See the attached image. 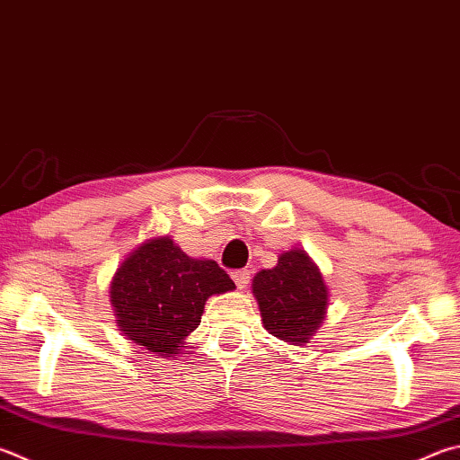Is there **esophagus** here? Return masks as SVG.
Segmentation results:
<instances>
[{"label": "esophagus", "mask_w": 460, "mask_h": 460, "mask_svg": "<svg viewBox=\"0 0 460 460\" xmlns=\"http://www.w3.org/2000/svg\"><path fill=\"white\" fill-rule=\"evenodd\" d=\"M249 279H252V271H249V270H239V271L233 273V281L237 283L239 289H245Z\"/></svg>", "instance_id": "esophagus-1"}]
</instances>
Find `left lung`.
Here are the masks:
<instances>
[{
    "mask_svg": "<svg viewBox=\"0 0 460 460\" xmlns=\"http://www.w3.org/2000/svg\"><path fill=\"white\" fill-rule=\"evenodd\" d=\"M253 296L265 330L288 344L312 340L328 310V288L304 249L281 253L278 265L253 278Z\"/></svg>",
    "mask_w": 460,
    "mask_h": 460,
    "instance_id": "1",
    "label": "left lung"
}]
</instances>
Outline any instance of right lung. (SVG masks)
Segmentation results:
<instances>
[{"label":"right lung","mask_w":460,"mask_h":460,"mask_svg":"<svg viewBox=\"0 0 460 460\" xmlns=\"http://www.w3.org/2000/svg\"><path fill=\"white\" fill-rule=\"evenodd\" d=\"M235 283L213 259L189 257L174 241L153 237L116 270L111 302L120 332L156 356L181 354L201 323L205 302Z\"/></svg>","instance_id":"obj_1"}]
</instances>
